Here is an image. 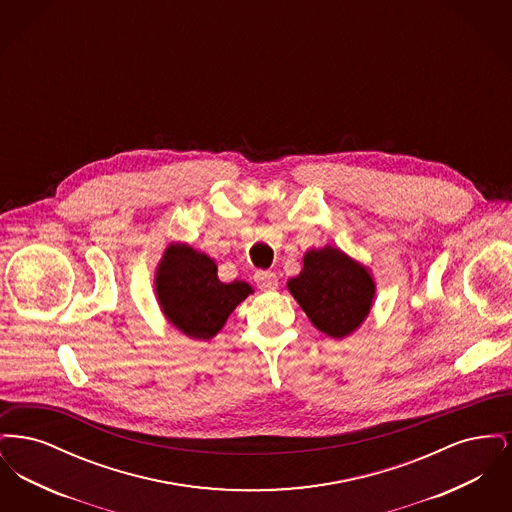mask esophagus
<instances>
[{
    "mask_svg": "<svg viewBox=\"0 0 512 512\" xmlns=\"http://www.w3.org/2000/svg\"><path fill=\"white\" fill-rule=\"evenodd\" d=\"M255 282L261 290H276L278 288V278L270 270H259L255 272Z\"/></svg>",
    "mask_w": 512,
    "mask_h": 512,
    "instance_id": "obj_1",
    "label": "esophagus"
}]
</instances>
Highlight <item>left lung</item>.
Masks as SVG:
<instances>
[{
    "label": "left lung",
    "instance_id": "left-lung-1",
    "mask_svg": "<svg viewBox=\"0 0 512 512\" xmlns=\"http://www.w3.org/2000/svg\"><path fill=\"white\" fill-rule=\"evenodd\" d=\"M288 290L322 334L347 338L365 322L376 297V282L363 263L340 247L305 251L303 268L288 280Z\"/></svg>",
    "mask_w": 512,
    "mask_h": 512
}]
</instances>
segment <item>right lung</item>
<instances>
[{"mask_svg":"<svg viewBox=\"0 0 512 512\" xmlns=\"http://www.w3.org/2000/svg\"><path fill=\"white\" fill-rule=\"evenodd\" d=\"M217 263L190 244L172 242L155 268V295L165 318L192 340L209 341L253 288L220 282Z\"/></svg>","mask_w":512,"mask_h":512,"instance_id":"obj_1","label":"right lung"}]
</instances>
